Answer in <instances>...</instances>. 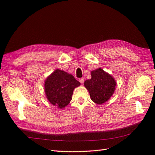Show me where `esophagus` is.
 Listing matches in <instances>:
<instances>
[{
    "label": "esophagus",
    "mask_w": 155,
    "mask_h": 155,
    "mask_svg": "<svg viewBox=\"0 0 155 155\" xmlns=\"http://www.w3.org/2000/svg\"><path fill=\"white\" fill-rule=\"evenodd\" d=\"M78 81H79V82H80V83H81V84H83V83H84V79L83 78H79V80H78Z\"/></svg>",
    "instance_id": "esophagus-1"
}]
</instances>
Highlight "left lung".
Segmentation results:
<instances>
[{"mask_svg": "<svg viewBox=\"0 0 155 155\" xmlns=\"http://www.w3.org/2000/svg\"><path fill=\"white\" fill-rule=\"evenodd\" d=\"M91 78L84 81V85L89 92L91 100L102 104L113 94L116 87L114 78L101 68L91 71Z\"/></svg>", "mask_w": 155, "mask_h": 155, "instance_id": "left-lung-1", "label": "left lung"}]
</instances>
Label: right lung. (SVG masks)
<instances>
[{
	"label": "right lung",
	"instance_id": "obj_1",
	"mask_svg": "<svg viewBox=\"0 0 155 155\" xmlns=\"http://www.w3.org/2000/svg\"><path fill=\"white\" fill-rule=\"evenodd\" d=\"M80 84L72 74L57 69L45 81L46 96L54 106L63 108L71 102L74 88Z\"/></svg>",
	"mask_w": 155,
	"mask_h": 155
}]
</instances>
